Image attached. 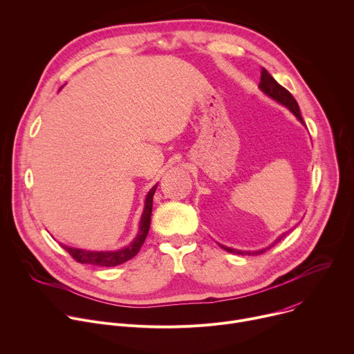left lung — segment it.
<instances>
[{
    "mask_svg": "<svg viewBox=\"0 0 354 354\" xmlns=\"http://www.w3.org/2000/svg\"><path fill=\"white\" fill-rule=\"evenodd\" d=\"M259 87H260V90L266 94V95H268L270 98H272V100H276L277 102H280L281 105H284V106H287L297 118H298V121L302 124V125H305V122H304V120H302V116H301V112H299V106H298V102L295 101V98L291 95V93L288 91V90H286L283 86H280L276 80H274L272 78V75L266 70V68H261V77H260V84H259ZM286 236V233L284 234H281V236L274 242L271 246H268L267 249H270V248H272L274 245L276 243H279L283 238ZM223 250H226V252H229V253H236V254H248V256H254V254H261V253H264L267 249H261V250H256V252H243V250H236V249H232V248H227V246H223V245H219Z\"/></svg>",
    "mask_w": 354,
    "mask_h": 354,
    "instance_id": "left-lung-1",
    "label": "left lung"
}]
</instances>
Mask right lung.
Masks as SVG:
<instances>
[{"label":"right lung","mask_w":354,"mask_h":354,"mask_svg":"<svg viewBox=\"0 0 354 354\" xmlns=\"http://www.w3.org/2000/svg\"><path fill=\"white\" fill-rule=\"evenodd\" d=\"M157 188V184L151 187V189L147 192L146 200H145V208L143 214L139 222V232L136 234V238L133 239L132 243H129L127 248L120 249V250H113V252H91V250H84V249H75L70 248L66 245L60 246L78 263L83 264H93V266H101V267H113L118 264H122L132 257H135L142 245L145 243V239L149 233L150 227V216H151V208H153V195Z\"/></svg>","instance_id":"1"}]
</instances>
